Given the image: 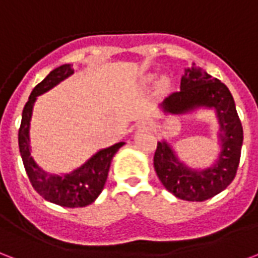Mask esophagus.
Here are the masks:
<instances>
[{
    "label": "esophagus",
    "instance_id": "1",
    "mask_svg": "<svg viewBox=\"0 0 258 258\" xmlns=\"http://www.w3.org/2000/svg\"><path fill=\"white\" fill-rule=\"evenodd\" d=\"M141 125H144L145 126V125H148V123H147V122H141Z\"/></svg>",
    "mask_w": 258,
    "mask_h": 258
}]
</instances>
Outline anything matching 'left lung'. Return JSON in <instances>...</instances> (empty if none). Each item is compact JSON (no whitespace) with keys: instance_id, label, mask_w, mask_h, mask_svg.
<instances>
[{"instance_id":"obj_1","label":"left lung","mask_w":258,"mask_h":258,"mask_svg":"<svg viewBox=\"0 0 258 258\" xmlns=\"http://www.w3.org/2000/svg\"><path fill=\"white\" fill-rule=\"evenodd\" d=\"M164 113L185 114L197 107L216 111L220 126L222 152L212 167L191 170L179 162L166 141H159L154 156V167L163 186L175 197L186 201H205L232 182L241 159L243 129L238 117L231 92L218 79L199 67L185 69L181 90L167 96L160 104Z\"/></svg>"}]
</instances>
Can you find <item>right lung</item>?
Here are the masks:
<instances>
[{"label":"right lung","instance_id":"add662e5","mask_svg":"<svg viewBox=\"0 0 258 258\" xmlns=\"http://www.w3.org/2000/svg\"><path fill=\"white\" fill-rule=\"evenodd\" d=\"M73 67L71 63H65L55 68L48 73L39 84L31 92L28 102L23 108L21 125L19 129V148H20L23 164L26 173L30 178V182L35 190L38 191L44 200L53 204L67 207V208H79L92 204L98 196L102 193L107 179L108 168L113 160V156L125 143H117L108 148L96 152L88 162H85L81 167L76 168L65 175H51L38 167L30 152V121L32 115L36 96L51 90L54 85L65 80L73 75Z\"/></svg>","mask_w":258,"mask_h":258}]
</instances>
